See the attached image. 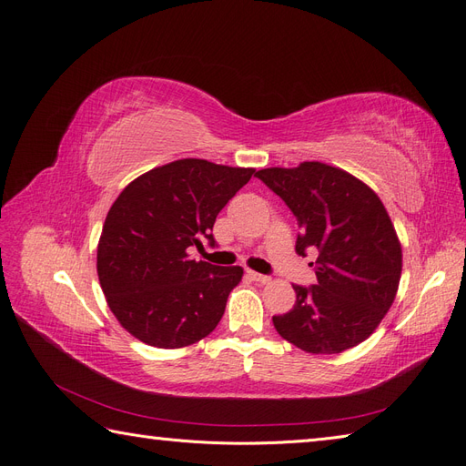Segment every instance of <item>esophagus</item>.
I'll return each mask as SVG.
<instances>
[{
  "label": "esophagus",
  "instance_id": "obj_1",
  "mask_svg": "<svg viewBox=\"0 0 466 466\" xmlns=\"http://www.w3.org/2000/svg\"><path fill=\"white\" fill-rule=\"evenodd\" d=\"M247 276H248L250 279L258 281V284H268V281H270V276H266V274H258V272H252V270H247Z\"/></svg>",
  "mask_w": 466,
  "mask_h": 466
}]
</instances>
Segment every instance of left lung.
Masks as SVG:
<instances>
[{
	"instance_id": "8db88e82",
	"label": "left lung",
	"mask_w": 466,
	"mask_h": 466,
	"mask_svg": "<svg viewBox=\"0 0 466 466\" xmlns=\"http://www.w3.org/2000/svg\"><path fill=\"white\" fill-rule=\"evenodd\" d=\"M257 177L298 219L299 257H315V286H293L291 311L272 317L281 338L309 354H340L383 320L399 289L402 250L379 196L319 161L262 168Z\"/></svg>"
}]
</instances>
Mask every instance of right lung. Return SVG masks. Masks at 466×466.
I'll return each instance as SVG.
<instances>
[{"label":"right lung","instance_id":"obj_1","mask_svg":"<svg viewBox=\"0 0 466 466\" xmlns=\"http://www.w3.org/2000/svg\"><path fill=\"white\" fill-rule=\"evenodd\" d=\"M255 168L178 159L126 187L108 209L96 247V274L110 311L137 340L182 348L218 327L241 266L190 258L219 211Z\"/></svg>","mask_w":466,"mask_h":466}]
</instances>
